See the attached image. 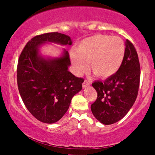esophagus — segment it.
<instances>
[{
    "mask_svg": "<svg viewBox=\"0 0 155 155\" xmlns=\"http://www.w3.org/2000/svg\"><path fill=\"white\" fill-rule=\"evenodd\" d=\"M89 85H90V82H89L88 81H87V80L84 81L83 84H82V87H86L87 86H89Z\"/></svg>",
    "mask_w": 155,
    "mask_h": 155,
    "instance_id": "34e87169",
    "label": "esophagus"
}]
</instances>
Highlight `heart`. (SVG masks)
<instances>
[{"mask_svg":"<svg viewBox=\"0 0 155 155\" xmlns=\"http://www.w3.org/2000/svg\"><path fill=\"white\" fill-rule=\"evenodd\" d=\"M125 55V45L118 37L97 34L84 39L70 54L75 70L81 74L88 69L100 78L110 77L121 68Z\"/></svg>","mask_w":155,"mask_h":155,"instance_id":"heart-1","label":"heart"}]
</instances>
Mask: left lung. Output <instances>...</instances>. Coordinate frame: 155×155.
I'll return each instance as SVG.
<instances>
[{"label": "left lung", "instance_id": "1", "mask_svg": "<svg viewBox=\"0 0 155 155\" xmlns=\"http://www.w3.org/2000/svg\"><path fill=\"white\" fill-rule=\"evenodd\" d=\"M125 55L119 70L105 81L92 86L97 98L91 106L94 116L104 124H114L124 118L135 103L140 80V64L133 43L126 40Z\"/></svg>", "mask_w": 155, "mask_h": 155}]
</instances>
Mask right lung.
Listing matches in <instances>:
<instances>
[{"label":"right lung","mask_w":155,"mask_h":155,"mask_svg":"<svg viewBox=\"0 0 155 155\" xmlns=\"http://www.w3.org/2000/svg\"><path fill=\"white\" fill-rule=\"evenodd\" d=\"M72 45L69 36L58 32L46 33L33 37L19 56L17 66L18 91L28 110L39 121L57 122L68 110L71 100L82 90L84 79L68 71L69 53L61 57L44 58L39 48L44 43Z\"/></svg>","instance_id":"add662e5"}]
</instances>
